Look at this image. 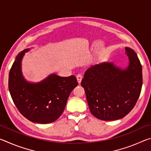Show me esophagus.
Listing matches in <instances>:
<instances>
[{
  "label": "esophagus",
  "instance_id": "esophagus-1",
  "mask_svg": "<svg viewBox=\"0 0 151 151\" xmlns=\"http://www.w3.org/2000/svg\"><path fill=\"white\" fill-rule=\"evenodd\" d=\"M76 78H77L78 83H81L82 79H83V75H82L81 73H78V75H76Z\"/></svg>",
  "mask_w": 151,
  "mask_h": 151
}]
</instances>
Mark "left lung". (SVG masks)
Here are the masks:
<instances>
[{"mask_svg": "<svg viewBox=\"0 0 151 151\" xmlns=\"http://www.w3.org/2000/svg\"><path fill=\"white\" fill-rule=\"evenodd\" d=\"M129 65L122 70L112 63L91 66L81 85L91 113L103 121L123 118L134 108L142 85V66L131 48H125Z\"/></svg>", "mask_w": 151, "mask_h": 151, "instance_id": "1", "label": "left lung"}]
</instances>
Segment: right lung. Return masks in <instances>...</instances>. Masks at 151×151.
<instances>
[{
  "mask_svg": "<svg viewBox=\"0 0 151 151\" xmlns=\"http://www.w3.org/2000/svg\"><path fill=\"white\" fill-rule=\"evenodd\" d=\"M20 52L10 70L9 88L19 111L30 121L48 124L60 116L72 91L78 85L74 75L62 77L55 74L39 83H30L21 73V60L25 52Z\"/></svg>",
  "mask_w": 151,
  "mask_h": 151,
  "instance_id": "add662e5",
  "label": "right lung"
}]
</instances>
